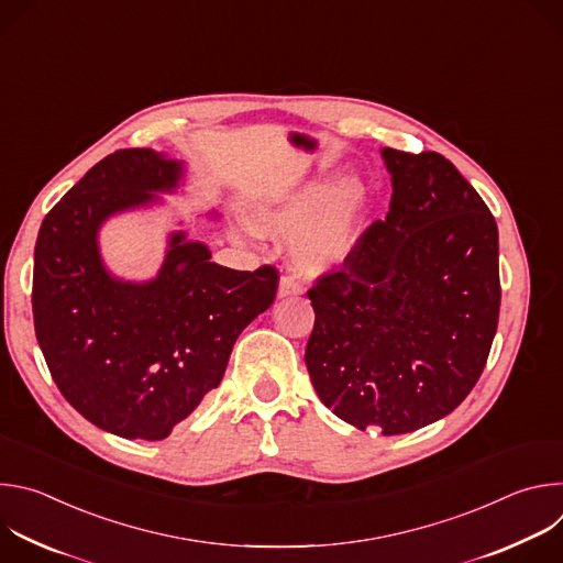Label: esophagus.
Instances as JSON below:
<instances>
[{
  "instance_id": "esophagus-1",
  "label": "esophagus",
  "mask_w": 563,
  "mask_h": 563,
  "mask_svg": "<svg viewBox=\"0 0 563 563\" xmlns=\"http://www.w3.org/2000/svg\"><path fill=\"white\" fill-rule=\"evenodd\" d=\"M302 291L300 283L294 280L291 276H283L278 283V298H289V296H298Z\"/></svg>"
}]
</instances>
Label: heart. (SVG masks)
Instances as JSON below:
<instances>
[{"mask_svg": "<svg viewBox=\"0 0 563 563\" xmlns=\"http://www.w3.org/2000/svg\"><path fill=\"white\" fill-rule=\"evenodd\" d=\"M369 216V189L358 176L316 174L254 205L247 224L261 235L289 240V263L316 278L341 269L358 250ZM233 240L243 238L238 229Z\"/></svg>", "mask_w": 563, "mask_h": 563, "instance_id": "b5f03b06", "label": "heart"}]
</instances>
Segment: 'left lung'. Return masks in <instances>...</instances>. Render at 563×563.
Listing matches in <instances>:
<instances>
[{"label":"left lung","mask_w":563,"mask_h":563,"mask_svg":"<svg viewBox=\"0 0 563 563\" xmlns=\"http://www.w3.org/2000/svg\"><path fill=\"white\" fill-rule=\"evenodd\" d=\"M391 178L341 272L309 291L305 365L345 423L406 434L448 417L486 367L499 323V231L486 202L434 151L380 148Z\"/></svg>","instance_id":"8db88e82"}]
</instances>
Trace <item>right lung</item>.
I'll use <instances>...</instances> for the list:
<instances>
[{"label":"right lung","mask_w":563,"mask_h":563,"mask_svg":"<svg viewBox=\"0 0 563 563\" xmlns=\"http://www.w3.org/2000/svg\"><path fill=\"white\" fill-rule=\"evenodd\" d=\"M183 180L180 159L115 151L48 211L35 243L33 318L51 376L79 415L122 439H167L220 385L235 339L278 289L274 267L216 265L183 229L169 233L151 280L107 269L102 224L163 205L159 194H176Z\"/></svg>","instance_id":"obj_1"}]
</instances>
